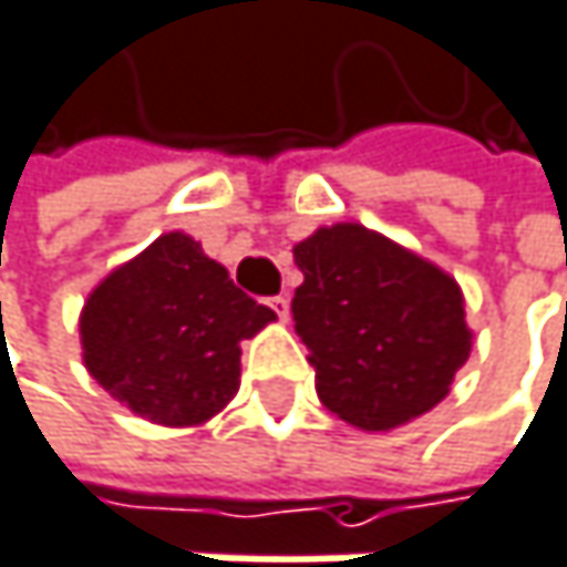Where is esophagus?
<instances>
[{
	"mask_svg": "<svg viewBox=\"0 0 567 567\" xmlns=\"http://www.w3.org/2000/svg\"><path fill=\"white\" fill-rule=\"evenodd\" d=\"M268 309L278 316V322H289V299H286V296H275V299H268Z\"/></svg>",
	"mask_w": 567,
	"mask_h": 567,
	"instance_id": "obj_1",
	"label": "esophagus"
}]
</instances>
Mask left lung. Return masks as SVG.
Returning <instances> with one entry per match:
<instances>
[{"mask_svg":"<svg viewBox=\"0 0 567 567\" xmlns=\"http://www.w3.org/2000/svg\"><path fill=\"white\" fill-rule=\"evenodd\" d=\"M292 255L306 275L292 319L322 405L362 432L432 412L472 352L458 281L359 221L322 225Z\"/></svg>","mask_w":567,"mask_h":567,"instance_id":"1","label":"left lung"}]
</instances>
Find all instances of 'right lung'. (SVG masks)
<instances>
[{"label": "right lung", "instance_id": "add662e5", "mask_svg": "<svg viewBox=\"0 0 567 567\" xmlns=\"http://www.w3.org/2000/svg\"><path fill=\"white\" fill-rule=\"evenodd\" d=\"M275 312L248 299L185 231H165L115 265L79 316L89 375L132 415L195 429L238 392L241 342Z\"/></svg>", "mask_w": 567, "mask_h": 567}]
</instances>
